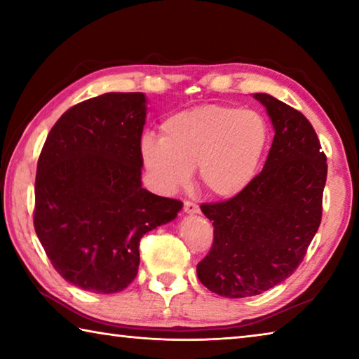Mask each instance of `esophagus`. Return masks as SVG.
Wrapping results in <instances>:
<instances>
[{"mask_svg": "<svg viewBox=\"0 0 359 359\" xmlns=\"http://www.w3.org/2000/svg\"><path fill=\"white\" fill-rule=\"evenodd\" d=\"M184 210L187 212V214H198L199 205L196 203L190 201V199H187V201L184 203Z\"/></svg>", "mask_w": 359, "mask_h": 359, "instance_id": "34e87169", "label": "esophagus"}]
</instances>
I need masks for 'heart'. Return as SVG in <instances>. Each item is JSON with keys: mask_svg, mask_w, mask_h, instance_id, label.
<instances>
[{"mask_svg": "<svg viewBox=\"0 0 359 359\" xmlns=\"http://www.w3.org/2000/svg\"><path fill=\"white\" fill-rule=\"evenodd\" d=\"M269 128L250 109L201 106L171 115L161 137L141 141V158L158 190L185 185L196 166L199 184L212 196L231 198L245 190L264 154Z\"/></svg>", "mask_w": 359, "mask_h": 359, "instance_id": "1", "label": "heart"}]
</instances>
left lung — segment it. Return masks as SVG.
Masks as SVG:
<instances>
[{
  "mask_svg": "<svg viewBox=\"0 0 359 359\" xmlns=\"http://www.w3.org/2000/svg\"><path fill=\"white\" fill-rule=\"evenodd\" d=\"M253 96L276 130L263 171L236 196L201 204L214 242L196 272L204 287L224 297L259 294L288 278L323 214L327 165L311 121L274 96Z\"/></svg>",
  "mask_w": 359,
  "mask_h": 359,
  "instance_id": "obj_1",
  "label": "left lung"
}]
</instances>
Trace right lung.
<instances>
[{
    "instance_id": "right-lung-1",
    "label": "right lung",
    "mask_w": 359,
    "mask_h": 359,
    "mask_svg": "<svg viewBox=\"0 0 359 359\" xmlns=\"http://www.w3.org/2000/svg\"><path fill=\"white\" fill-rule=\"evenodd\" d=\"M144 93H104L69 107L41 150L33 223L65 280L111 294L135 280L142 236L182 201L141 185Z\"/></svg>"
}]
</instances>
